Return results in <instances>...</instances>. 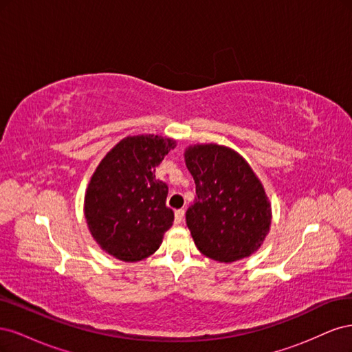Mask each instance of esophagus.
<instances>
[{"instance_id":"obj_1","label":"esophagus","mask_w":352,"mask_h":352,"mask_svg":"<svg viewBox=\"0 0 352 352\" xmlns=\"http://www.w3.org/2000/svg\"><path fill=\"white\" fill-rule=\"evenodd\" d=\"M184 216H185V210H176L175 211V221H176V225H179V223H182V220H184Z\"/></svg>"}]
</instances>
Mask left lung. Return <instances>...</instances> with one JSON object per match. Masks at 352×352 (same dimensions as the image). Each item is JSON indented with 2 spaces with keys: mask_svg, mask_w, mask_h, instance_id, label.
Wrapping results in <instances>:
<instances>
[{
  "mask_svg": "<svg viewBox=\"0 0 352 352\" xmlns=\"http://www.w3.org/2000/svg\"><path fill=\"white\" fill-rule=\"evenodd\" d=\"M186 167L197 197L186 225L206 257L232 263L257 251L269 233L270 202L248 163L228 146H189Z\"/></svg>",
  "mask_w": 352,
  "mask_h": 352,
  "instance_id": "8db88e82",
  "label": "left lung"
}]
</instances>
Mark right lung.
<instances>
[{
    "instance_id": "1",
    "label": "right lung",
    "mask_w": 352,
    "mask_h": 352,
    "mask_svg": "<svg viewBox=\"0 0 352 352\" xmlns=\"http://www.w3.org/2000/svg\"><path fill=\"white\" fill-rule=\"evenodd\" d=\"M175 141L157 135L129 136L104 157L85 195V217L100 247L123 261L155 252L175 212L166 206L168 188L155 179Z\"/></svg>"
}]
</instances>
